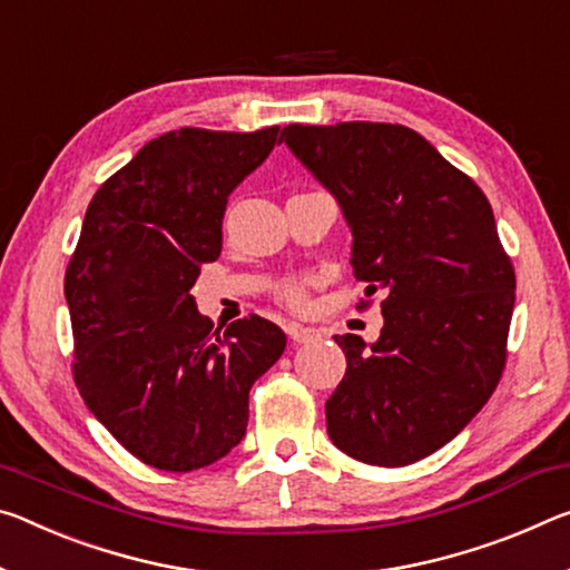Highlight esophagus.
Instances as JSON below:
<instances>
[{
	"label": "esophagus",
	"mask_w": 570,
	"mask_h": 570,
	"mask_svg": "<svg viewBox=\"0 0 570 570\" xmlns=\"http://www.w3.org/2000/svg\"><path fill=\"white\" fill-rule=\"evenodd\" d=\"M288 337L294 342H299V345H309V342H317L322 340V332L314 330V327H302V324H288Z\"/></svg>",
	"instance_id": "esophagus-1"
}]
</instances>
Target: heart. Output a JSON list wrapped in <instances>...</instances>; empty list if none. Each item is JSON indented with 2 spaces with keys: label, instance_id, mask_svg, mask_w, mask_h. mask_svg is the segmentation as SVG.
I'll list each match as a JSON object with an SVG mask.
<instances>
[{
  "label": "heart",
  "instance_id": "obj_1",
  "mask_svg": "<svg viewBox=\"0 0 570 570\" xmlns=\"http://www.w3.org/2000/svg\"><path fill=\"white\" fill-rule=\"evenodd\" d=\"M274 296L288 309H304L306 299H309V292H306V284L299 278H286V282L274 288Z\"/></svg>",
  "mask_w": 570,
  "mask_h": 570
}]
</instances>
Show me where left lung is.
I'll return each instance as SVG.
<instances>
[{
  "mask_svg": "<svg viewBox=\"0 0 570 570\" xmlns=\"http://www.w3.org/2000/svg\"><path fill=\"white\" fill-rule=\"evenodd\" d=\"M282 141L342 205L365 294L383 292L375 345L334 334L347 370L324 405L332 444L375 466L419 462L482 411L508 363L514 268L492 205L409 126L288 124Z\"/></svg>",
  "mask_w": 570,
  "mask_h": 570,
  "instance_id": "obj_1",
  "label": "left lung"
}]
</instances>
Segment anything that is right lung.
I'll return each mask as SVG.
<instances>
[{"label":"right lung","mask_w":570,"mask_h":570,"mask_svg":"<svg viewBox=\"0 0 570 570\" xmlns=\"http://www.w3.org/2000/svg\"><path fill=\"white\" fill-rule=\"evenodd\" d=\"M276 141L278 126L167 131L88 205L66 268L73 381L144 464L193 472L238 446L250 385L286 347V334L258 314L213 332L189 296L220 256L228 195Z\"/></svg>","instance_id":"right-lung-1"}]
</instances>
